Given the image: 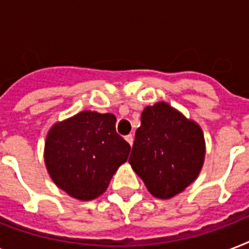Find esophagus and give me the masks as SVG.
I'll list each match as a JSON object with an SVG mask.
<instances>
[{
  "instance_id": "obj_1",
  "label": "esophagus",
  "mask_w": 249,
  "mask_h": 249,
  "mask_svg": "<svg viewBox=\"0 0 249 249\" xmlns=\"http://www.w3.org/2000/svg\"><path fill=\"white\" fill-rule=\"evenodd\" d=\"M125 140H126V142H128L130 146H133V142H134V137H133L132 134H129V136L125 137Z\"/></svg>"
}]
</instances>
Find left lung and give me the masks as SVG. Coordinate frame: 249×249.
I'll list each match as a JSON object with an SVG mask.
<instances>
[{"mask_svg": "<svg viewBox=\"0 0 249 249\" xmlns=\"http://www.w3.org/2000/svg\"><path fill=\"white\" fill-rule=\"evenodd\" d=\"M205 158L204 133L166 102L144 107L129 164L152 196L170 199L193 183Z\"/></svg>", "mask_w": 249, "mask_h": 249, "instance_id": "obj_1", "label": "left lung"}]
</instances>
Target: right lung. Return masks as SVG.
Instances as JSON below:
<instances>
[{"instance_id": "right-lung-1", "label": "right lung", "mask_w": 249, "mask_h": 249, "mask_svg": "<svg viewBox=\"0 0 249 249\" xmlns=\"http://www.w3.org/2000/svg\"><path fill=\"white\" fill-rule=\"evenodd\" d=\"M112 113L81 111L49 129L44 160L53 182L77 200L101 196L130 146L115 129Z\"/></svg>"}]
</instances>
